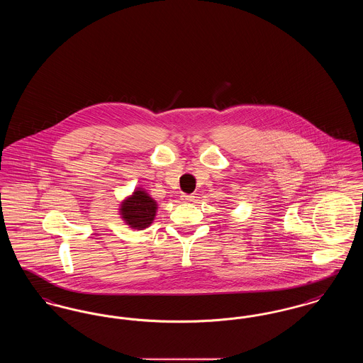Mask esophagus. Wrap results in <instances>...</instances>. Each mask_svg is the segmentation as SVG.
<instances>
[{"label":"esophagus","instance_id":"1","mask_svg":"<svg viewBox=\"0 0 363 363\" xmlns=\"http://www.w3.org/2000/svg\"><path fill=\"white\" fill-rule=\"evenodd\" d=\"M194 199H196V197H194L193 194H182V196H181V200L185 201V203H193Z\"/></svg>","mask_w":363,"mask_h":363}]
</instances>
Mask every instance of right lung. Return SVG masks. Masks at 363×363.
<instances>
[{
    "instance_id": "obj_1",
    "label": "right lung",
    "mask_w": 363,
    "mask_h": 363,
    "mask_svg": "<svg viewBox=\"0 0 363 363\" xmlns=\"http://www.w3.org/2000/svg\"><path fill=\"white\" fill-rule=\"evenodd\" d=\"M156 209L155 200L145 190L138 188L132 196L122 201L120 215L126 225L143 230L154 222Z\"/></svg>"
}]
</instances>
